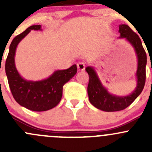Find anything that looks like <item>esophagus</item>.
<instances>
[{"mask_svg":"<svg viewBox=\"0 0 152 152\" xmlns=\"http://www.w3.org/2000/svg\"><path fill=\"white\" fill-rule=\"evenodd\" d=\"M77 68L79 70H84L85 68V64L82 62H79L77 63Z\"/></svg>","mask_w":152,"mask_h":152,"instance_id":"1","label":"esophagus"}]
</instances>
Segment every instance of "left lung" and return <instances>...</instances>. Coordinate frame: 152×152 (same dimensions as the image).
Listing matches in <instances>:
<instances>
[{
	"mask_svg": "<svg viewBox=\"0 0 152 152\" xmlns=\"http://www.w3.org/2000/svg\"><path fill=\"white\" fill-rule=\"evenodd\" d=\"M118 32L120 33L119 37L125 38L135 50L137 57V69L136 72L137 86L135 90L129 96H115L109 93L102 85L93 67H86L85 70L89 75V83L87 86L89 101L95 107L105 112L120 111L129 107L141 93L145 82L147 58L140 38L129 26L125 24L119 26Z\"/></svg>",
	"mask_w": 152,
	"mask_h": 152,
	"instance_id": "left-lung-1",
	"label": "left lung"
}]
</instances>
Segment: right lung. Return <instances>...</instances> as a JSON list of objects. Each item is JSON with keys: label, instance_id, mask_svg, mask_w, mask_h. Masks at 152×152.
<instances>
[{"label": "right lung", "instance_id": "right-lung-1", "mask_svg": "<svg viewBox=\"0 0 152 152\" xmlns=\"http://www.w3.org/2000/svg\"><path fill=\"white\" fill-rule=\"evenodd\" d=\"M31 30L42 29L40 25L31 26L14 38L6 60V73L12 96L20 105L32 111H46L59 103L63 86L76 75L77 67L73 65L66 70H56L51 76L41 81H27L21 77L15 67V51L18 43Z\"/></svg>", "mask_w": 152, "mask_h": 152}]
</instances>
